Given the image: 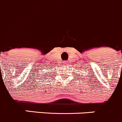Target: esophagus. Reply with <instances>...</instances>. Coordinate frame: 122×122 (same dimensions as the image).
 I'll use <instances>...</instances> for the list:
<instances>
[{
  "label": "esophagus",
  "instance_id": "esophagus-1",
  "mask_svg": "<svg viewBox=\"0 0 122 122\" xmlns=\"http://www.w3.org/2000/svg\"><path fill=\"white\" fill-rule=\"evenodd\" d=\"M68 61H65V62H63V63H64V65H68Z\"/></svg>",
  "mask_w": 122,
  "mask_h": 122
}]
</instances>
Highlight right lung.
<instances>
[{"label": "right lung", "instance_id": "1", "mask_svg": "<svg viewBox=\"0 0 122 122\" xmlns=\"http://www.w3.org/2000/svg\"><path fill=\"white\" fill-rule=\"evenodd\" d=\"M50 75H51V74H50ZM45 76V75H44V76ZM44 76H42V77H41V79H43V78H44Z\"/></svg>", "mask_w": 122, "mask_h": 122}]
</instances>
